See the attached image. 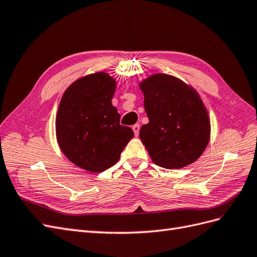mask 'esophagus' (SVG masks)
Wrapping results in <instances>:
<instances>
[{
    "label": "esophagus",
    "mask_w": 257,
    "mask_h": 257,
    "mask_svg": "<svg viewBox=\"0 0 257 257\" xmlns=\"http://www.w3.org/2000/svg\"><path fill=\"white\" fill-rule=\"evenodd\" d=\"M132 130H134L135 135L138 137L139 136V132H140V125H139V123H136V125L132 126Z\"/></svg>",
    "instance_id": "34e87169"
}]
</instances>
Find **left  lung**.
Here are the masks:
<instances>
[{
  "label": "left lung",
  "mask_w": 257,
  "mask_h": 257,
  "mask_svg": "<svg viewBox=\"0 0 257 257\" xmlns=\"http://www.w3.org/2000/svg\"><path fill=\"white\" fill-rule=\"evenodd\" d=\"M148 123L140 139L152 160L164 169H180L198 159L209 142L210 120L197 92L164 73L140 83Z\"/></svg>",
  "instance_id": "obj_1"
}]
</instances>
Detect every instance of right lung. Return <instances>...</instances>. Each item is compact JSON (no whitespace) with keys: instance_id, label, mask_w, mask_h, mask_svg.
I'll return each mask as SVG.
<instances>
[{"instance_id":"right-lung-1","label":"right lung","mask_w":257,"mask_h":257,"mask_svg":"<svg viewBox=\"0 0 257 257\" xmlns=\"http://www.w3.org/2000/svg\"><path fill=\"white\" fill-rule=\"evenodd\" d=\"M116 83L105 72L81 78L65 90L57 110V143L64 155L79 168L99 173L119 160L135 134L120 125L112 104Z\"/></svg>"}]
</instances>
